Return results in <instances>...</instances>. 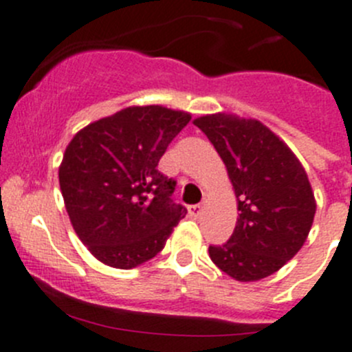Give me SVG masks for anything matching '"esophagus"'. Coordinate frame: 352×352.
<instances>
[{
  "instance_id": "34e87169",
  "label": "esophagus",
  "mask_w": 352,
  "mask_h": 352,
  "mask_svg": "<svg viewBox=\"0 0 352 352\" xmlns=\"http://www.w3.org/2000/svg\"><path fill=\"white\" fill-rule=\"evenodd\" d=\"M201 213H203V205L189 206V215H191V217H199Z\"/></svg>"
}]
</instances>
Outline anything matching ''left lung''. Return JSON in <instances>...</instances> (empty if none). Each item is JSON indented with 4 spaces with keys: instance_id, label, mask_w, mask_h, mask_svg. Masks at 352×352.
Wrapping results in <instances>:
<instances>
[{
    "instance_id": "obj_1",
    "label": "left lung",
    "mask_w": 352,
    "mask_h": 352,
    "mask_svg": "<svg viewBox=\"0 0 352 352\" xmlns=\"http://www.w3.org/2000/svg\"><path fill=\"white\" fill-rule=\"evenodd\" d=\"M195 124L224 161L238 198V222L224 245L210 246L217 267L257 281L302 248L316 213L307 173L290 147L257 120L206 114Z\"/></svg>"
}]
</instances>
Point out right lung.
<instances>
[{
	"mask_svg": "<svg viewBox=\"0 0 352 352\" xmlns=\"http://www.w3.org/2000/svg\"><path fill=\"white\" fill-rule=\"evenodd\" d=\"M189 121L184 111L135 106L72 137L58 182L72 228L95 258L131 269L163 250L187 210L173 203L177 182L157 163Z\"/></svg>",
	"mask_w": 352,
	"mask_h": 352,
	"instance_id": "1",
	"label": "right lung"
}]
</instances>
